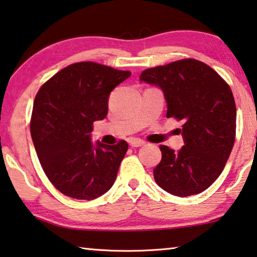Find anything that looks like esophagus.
Masks as SVG:
<instances>
[{"mask_svg": "<svg viewBox=\"0 0 257 257\" xmlns=\"http://www.w3.org/2000/svg\"><path fill=\"white\" fill-rule=\"evenodd\" d=\"M144 144H145V142L142 141V140H139V139H133V140L129 141V145H130V147H133V148H140Z\"/></svg>", "mask_w": 257, "mask_h": 257, "instance_id": "34e87169", "label": "esophagus"}]
</instances>
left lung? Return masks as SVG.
<instances>
[{"label":"left lung","mask_w":257,"mask_h":257,"mask_svg":"<svg viewBox=\"0 0 257 257\" xmlns=\"http://www.w3.org/2000/svg\"><path fill=\"white\" fill-rule=\"evenodd\" d=\"M140 80L163 91L167 117L183 121V147L174 151L160 145L162 160L153 170L157 185L180 197L208 189L234 144L236 108L227 83L194 59L147 69Z\"/></svg>","instance_id":"obj_1"}]
</instances>
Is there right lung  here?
Here are the masks:
<instances>
[{"mask_svg":"<svg viewBox=\"0 0 257 257\" xmlns=\"http://www.w3.org/2000/svg\"><path fill=\"white\" fill-rule=\"evenodd\" d=\"M130 75L78 62L60 70L37 93L31 136L46 175L66 196L91 201L114 185L127 142L92 143L91 132L93 122L107 115L110 92Z\"/></svg>","mask_w":257,"mask_h":257,"instance_id":"add662e5","label":"right lung"}]
</instances>
